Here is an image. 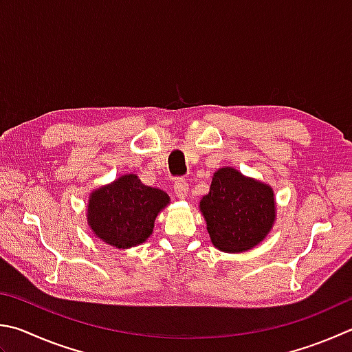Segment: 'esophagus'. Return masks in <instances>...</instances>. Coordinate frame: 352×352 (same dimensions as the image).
Listing matches in <instances>:
<instances>
[{"mask_svg": "<svg viewBox=\"0 0 352 352\" xmlns=\"http://www.w3.org/2000/svg\"><path fill=\"white\" fill-rule=\"evenodd\" d=\"M174 192L178 198H186L189 194V184L184 178H177L174 183Z\"/></svg>", "mask_w": 352, "mask_h": 352, "instance_id": "1", "label": "esophagus"}]
</instances>
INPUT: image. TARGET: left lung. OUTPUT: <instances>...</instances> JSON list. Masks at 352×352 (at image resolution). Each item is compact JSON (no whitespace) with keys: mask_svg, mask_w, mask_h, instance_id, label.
I'll list each match as a JSON object with an SVG mask.
<instances>
[{"mask_svg":"<svg viewBox=\"0 0 352 352\" xmlns=\"http://www.w3.org/2000/svg\"><path fill=\"white\" fill-rule=\"evenodd\" d=\"M200 209L214 246L225 252L252 249L271 231L276 219L272 189L232 168L215 172Z\"/></svg>","mask_w":352,"mask_h":352,"instance_id":"obj_1","label":"left lung"}]
</instances>
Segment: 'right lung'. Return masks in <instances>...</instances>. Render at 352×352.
I'll list each match as a JSON object with an SVG mask.
<instances>
[{
  "label": "right lung",
  "instance_id": "add662e5",
  "mask_svg": "<svg viewBox=\"0 0 352 352\" xmlns=\"http://www.w3.org/2000/svg\"><path fill=\"white\" fill-rule=\"evenodd\" d=\"M169 203L162 189L146 186L133 174L100 188L89 200V226L100 240L124 249L140 245L152 234L157 214Z\"/></svg>",
  "mask_w": 352,
  "mask_h": 352
}]
</instances>
